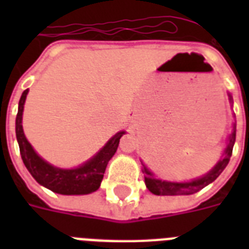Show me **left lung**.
<instances>
[{
	"label": "left lung",
	"mask_w": 249,
	"mask_h": 249,
	"mask_svg": "<svg viewBox=\"0 0 249 249\" xmlns=\"http://www.w3.org/2000/svg\"><path fill=\"white\" fill-rule=\"evenodd\" d=\"M235 132H236V125L234 124V128H232V134L229 138V144L226 150H225L224 158L217 163V165L213 168L209 173H207L204 177L197 178V179H194L191 182H166L161 181V179H156L154 177V174L150 172V170L143 166V173L146 174L144 177V183H146V187H147L152 194L155 195H190V194L197 193L199 190H201L203 187H205L209 183H212L214 179H216L222 170L226 168V165L230 161V158H231L232 154V147H234V142H235Z\"/></svg>",
	"instance_id": "obj_1"
}]
</instances>
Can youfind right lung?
<instances>
[{"instance_id":"right-lung-1","label":"right lung","mask_w":249,"mask_h":249,"mask_svg":"<svg viewBox=\"0 0 249 249\" xmlns=\"http://www.w3.org/2000/svg\"><path fill=\"white\" fill-rule=\"evenodd\" d=\"M28 94V89L24 90L19 101L17 121H15V132L17 140L20 148V155L23 163L40 185L48 187L56 194L62 195H85L97 191L103 179V174L106 172V166L109 159L115 155L119 142L124 132H119L106 143V146L90 159L84 165L76 169H60L50 165L37 155L32 148L23 132L21 126V116L24 102Z\"/></svg>"}]
</instances>
